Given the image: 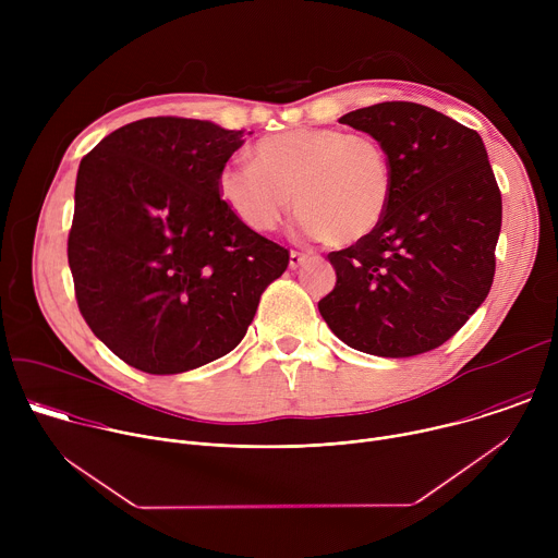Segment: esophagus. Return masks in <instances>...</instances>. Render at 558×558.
Wrapping results in <instances>:
<instances>
[{
	"label": "esophagus",
	"instance_id": "1",
	"mask_svg": "<svg viewBox=\"0 0 558 558\" xmlns=\"http://www.w3.org/2000/svg\"><path fill=\"white\" fill-rule=\"evenodd\" d=\"M306 260H308V254H302V252H291V254H289V267H291V269L302 267Z\"/></svg>",
	"mask_w": 558,
	"mask_h": 558
}]
</instances>
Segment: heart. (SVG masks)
Segmentation results:
<instances>
[{
	"label": "heart",
	"mask_w": 558,
	"mask_h": 558,
	"mask_svg": "<svg viewBox=\"0 0 558 558\" xmlns=\"http://www.w3.org/2000/svg\"><path fill=\"white\" fill-rule=\"evenodd\" d=\"M252 156L254 166L227 163L216 181L222 205L252 231H276L295 201L306 233L349 247L388 214L395 174L388 149L371 134L293 128L263 136Z\"/></svg>",
	"instance_id": "heart-1"
}]
</instances>
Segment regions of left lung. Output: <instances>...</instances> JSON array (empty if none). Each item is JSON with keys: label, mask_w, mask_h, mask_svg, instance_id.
Here are the masks:
<instances>
[{"label": "left lung", "mask_w": 558, "mask_h": 558, "mask_svg": "<svg viewBox=\"0 0 558 558\" xmlns=\"http://www.w3.org/2000/svg\"><path fill=\"white\" fill-rule=\"evenodd\" d=\"M384 143L395 174L379 229L331 252L336 287L317 302L351 349L411 357L450 340L495 278L501 192L482 136L411 101L340 119Z\"/></svg>", "instance_id": "1"}]
</instances>
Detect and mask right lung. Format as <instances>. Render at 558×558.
<instances>
[{
	"instance_id": "add662e5",
	"label": "right lung",
	"mask_w": 558,
	"mask_h": 558,
	"mask_svg": "<svg viewBox=\"0 0 558 558\" xmlns=\"http://www.w3.org/2000/svg\"><path fill=\"white\" fill-rule=\"evenodd\" d=\"M243 130L149 117L78 166L68 265L93 333L125 364L172 375L238 347L289 250L238 222L218 172Z\"/></svg>"
}]
</instances>
